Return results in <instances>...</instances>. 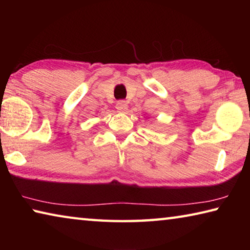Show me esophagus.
Instances as JSON below:
<instances>
[{
    "instance_id": "obj_1",
    "label": "esophagus",
    "mask_w": 250,
    "mask_h": 250,
    "mask_svg": "<svg viewBox=\"0 0 250 250\" xmlns=\"http://www.w3.org/2000/svg\"><path fill=\"white\" fill-rule=\"evenodd\" d=\"M116 108L118 109V111L119 112H125L126 110H128V104H126L125 101L120 100L116 104Z\"/></svg>"
}]
</instances>
